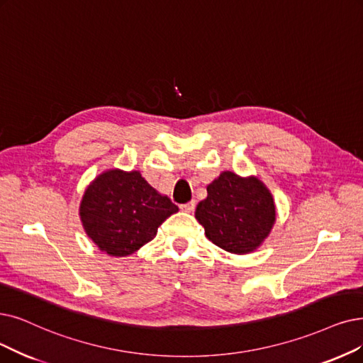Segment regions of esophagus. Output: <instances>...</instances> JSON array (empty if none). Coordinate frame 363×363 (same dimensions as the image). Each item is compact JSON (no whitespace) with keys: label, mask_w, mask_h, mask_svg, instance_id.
I'll use <instances>...</instances> for the list:
<instances>
[{"label":"esophagus","mask_w":363,"mask_h":363,"mask_svg":"<svg viewBox=\"0 0 363 363\" xmlns=\"http://www.w3.org/2000/svg\"><path fill=\"white\" fill-rule=\"evenodd\" d=\"M180 208L184 213H192L195 210V201H191V202H186V204H182Z\"/></svg>","instance_id":"34e87169"}]
</instances>
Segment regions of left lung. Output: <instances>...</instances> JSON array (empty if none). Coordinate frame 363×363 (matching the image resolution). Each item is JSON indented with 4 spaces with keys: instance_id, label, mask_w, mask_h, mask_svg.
I'll use <instances>...</instances> for the list:
<instances>
[{
    "instance_id": "1",
    "label": "left lung",
    "mask_w": 363,
    "mask_h": 363,
    "mask_svg": "<svg viewBox=\"0 0 363 363\" xmlns=\"http://www.w3.org/2000/svg\"><path fill=\"white\" fill-rule=\"evenodd\" d=\"M207 194L195 216L208 240L220 249L244 255L268 237L275 207L271 194L259 180L225 171L207 186Z\"/></svg>"
}]
</instances>
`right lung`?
I'll list each match as a JSON object with an SVG mask.
<instances>
[{"mask_svg":"<svg viewBox=\"0 0 363 363\" xmlns=\"http://www.w3.org/2000/svg\"><path fill=\"white\" fill-rule=\"evenodd\" d=\"M179 207L159 195L138 171L111 169L86 189L80 217L98 247L111 256H128L152 241L157 228Z\"/></svg>","mask_w":363,"mask_h":363,"instance_id":"1","label":"right lung"}]
</instances>
